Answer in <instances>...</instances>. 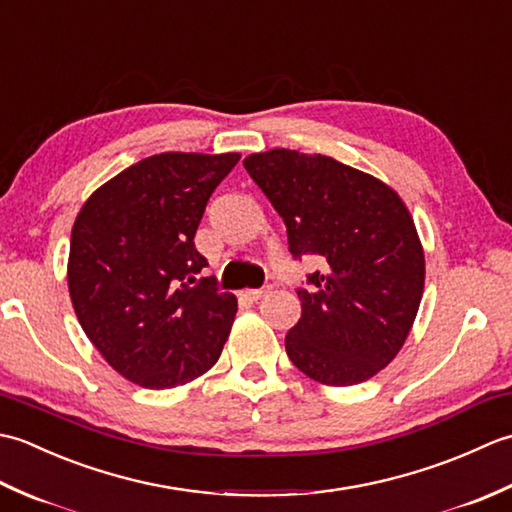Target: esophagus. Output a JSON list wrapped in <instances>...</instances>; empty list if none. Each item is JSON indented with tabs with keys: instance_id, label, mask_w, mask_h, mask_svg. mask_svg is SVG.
<instances>
[{
	"instance_id": "1",
	"label": "esophagus",
	"mask_w": 512,
	"mask_h": 512,
	"mask_svg": "<svg viewBox=\"0 0 512 512\" xmlns=\"http://www.w3.org/2000/svg\"><path fill=\"white\" fill-rule=\"evenodd\" d=\"M273 290L270 286H264V288H250V290H246L244 295L248 297V299H253V301H257V299H262L264 295H268V292Z\"/></svg>"
}]
</instances>
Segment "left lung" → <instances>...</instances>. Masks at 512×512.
Segmentation results:
<instances>
[{
  "mask_svg": "<svg viewBox=\"0 0 512 512\" xmlns=\"http://www.w3.org/2000/svg\"><path fill=\"white\" fill-rule=\"evenodd\" d=\"M288 228L290 253L321 255L325 270L297 290L301 319L286 352L321 385L347 387L394 361L416 321L424 250L400 195L321 154L270 149L244 158Z\"/></svg>",
  "mask_w": 512,
  "mask_h": 512,
  "instance_id": "obj_1",
  "label": "left lung"
}]
</instances>
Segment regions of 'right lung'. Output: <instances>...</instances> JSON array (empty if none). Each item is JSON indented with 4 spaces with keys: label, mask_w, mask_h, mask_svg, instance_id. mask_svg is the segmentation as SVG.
<instances>
[{
    "label": "right lung",
    "mask_w": 512,
    "mask_h": 512,
    "mask_svg": "<svg viewBox=\"0 0 512 512\" xmlns=\"http://www.w3.org/2000/svg\"><path fill=\"white\" fill-rule=\"evenodd\" d=\"M239 154L167 151L96 189L72 226L68 290L83 332L123 378L187 385L217 363L237 299L195 275L193 237Z\"/></svg>",
    "instance_id": "1"
}]
</instances>
